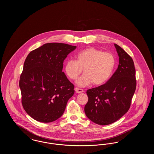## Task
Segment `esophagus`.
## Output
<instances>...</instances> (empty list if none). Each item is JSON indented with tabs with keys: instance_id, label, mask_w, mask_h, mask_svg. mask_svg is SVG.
Segmentation results:
<instances>
[{
	"instance_id": "obj_1",
	"label": "esophagus",
	"mask_w": 154,
	"mask_h": 154,
	"mask_svg": "<svg viewBox=\"0 0 154 154\" xmlns=\"http://www.w3.org/2000/svg\"><path fill=\"white\" fill-rule=\"evenodd\" d=\"M75 92L77 93V94H80V93H82V92H84L83 89L79 88H75Z\"/></svg>"
}]
</instances>
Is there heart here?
<instances>
[{"label":"heart","instance_id":"obj_1","mask_svg":"<svg viewBox=\"0 0 154 154\" xmlns=\"http://www.w3.org/2000/svg\"><path fill=\"white\" fill-rule=\"evenodd\" d=\"M77 60L70 59L65 64V72L72 80H76L84 69V73L76 83L85 87L94 83L100 85L111 76L116 65V58L109 52H102L94 47H89L79 52Z\"/></svg>","mask_w":154,"mask_h":154}]
</instances>
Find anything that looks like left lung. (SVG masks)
I'll list each match as a JSON object with an SVG mask.
<instances>
[{"instance_id":"left-lung-1","label":"left lung","mask_w":154,"mask_h":154,"mask_svg":"<svg viewBox=\"0 0 154 154\" xmlns=\"http://www.w3.org/2000/svg\"><path fill=\"white\" fill-rule=\"evenodd\" d=\"M114 46L119 57L117 69L106 84L87 91L85 113L100 125L112 124L128 112L136 87L133 59L118 45Z\"/></svg>"}]
</instances>
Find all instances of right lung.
Wrapping results in <instances>:
<instances>
[{"mask_svg": "<svg viewBox=\"0 0 154 154\" xmlns=\"http://www.w3.org/2000/svg\"><path fill=\"white\" fill-rule=\"evenodd\" d=\"M76 46L44 44L30 52L19 82L22 106L37 121L48 123L60 117L74 94L73 84L62 72L63 63Z\"/></svg>", "mask_w": 154, "mask_h": 154, "instance_id": "1", "label": "right lung"}]
</instances>
